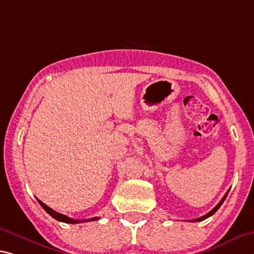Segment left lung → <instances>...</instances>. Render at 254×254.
<instances>
[{"label": "left lung", "instance_id": "obj_1", "mask_svg": "<svg viewBox=\"0 0 254 254\" xmlns=\"http://www.w3.org/2000/svg\"><path fill=\"white\" fill-rule=\"evenodd\" d=\"M228 192H229V191H227V192H226V194H225V195L223 196V199L220 200V202H219L218 204H217V206H216L214 209H212L211 211H209L207 215H204V216H202V217H200V218H196V219H194V220H191V221H201V220H204V219H207L208 217H210V216L214 215L215 212H216L217 210H218V209L220 208L221 204H223V202H224V201H225V199H226V196H227V194H228Z\"/></svg>", "mask_w": 254, "mask_h": 254}]
</instances>
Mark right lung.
Returning a JSON list of instances; mask_svg holds the SVG:
<instances>
[{"mask_svg":"<svg viewBox=\"0 0 254 254\" xmlns=\"http://www.w3.org/2000/svg\"><path fill=\"white\" fill-rule=\"evenodd\" d=\"M38 200V199H37ZM38 202L40 206L44 208V210H45L48 215L53 217L54 219L59 220V221H63V223H67V224H79V223H86V221H92V220H98L99 217H94V218H90V219H83V220H76V219H72L70 217H67L65 215H62L60 214V212H56L53 209L50 208L48 206H46L45 203H43L42 201L38 200Z\"/></svg>","mask_w":254,"mask_h":254,"instance_id":"obj_1","label":"right lung"}]
</instances>
